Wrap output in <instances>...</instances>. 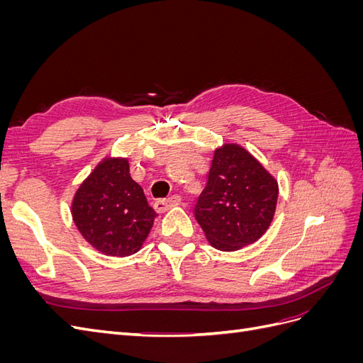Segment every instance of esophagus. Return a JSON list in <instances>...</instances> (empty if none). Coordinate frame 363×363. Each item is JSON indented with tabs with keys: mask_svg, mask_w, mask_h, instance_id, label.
<instances>
[{
	"mask_svg": "<svg viewBox=\"0 0 363 363\" xmlns=\"http://www.w3.org/2000/svg\"><path fill=\"white\" fill-rule=\"evenodd\" d=\"M182 203V196L180 195H171L169 199H163L156 201V208L160 212L168 211V208L174 207V206H179Z\"/></svg>",
	"mask_w": 363,
	"mask_h": 363,
	"instance_id": "obj_1",
	"label": "esophagus"
}]
</instances>
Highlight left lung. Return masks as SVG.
I'll use <instances>...</instances> for the list:
<instances>
[{
	"label": "left lung",
	"instance_id": "1",
	"mask_svg": "<svg viewBox=\"0 0 363 363\" xmlns=\"http://www.w3.org/2000/svg\"><path fill=\"white\" fill-rule=\"evenodd\" d=\"M277 196V182L267 169L242 147L227 144L215 151L194 213L211 245L235 251L267 232Z\"/></svg>",
	"mask_w": 363,
	"mask_h": 363
}]
</instances>
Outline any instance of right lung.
Instances as JSON below:
<instances>
[{"mask_svg": "<svg viewBox=\"0 0 363 363\" xmlns=\"http://www.w3.org/2000/svg\"><path fill=\"white\" fill-rule=\"evenodd\" d=\"M157 213L130 177L127 159H106L77 191L72 218L83 238L106 255H135Z\"/></svg>", "mask_w": 363, "mask_h": 363, "instance_id": "right-lung-1", "label": "right lung"}]
</instances>
